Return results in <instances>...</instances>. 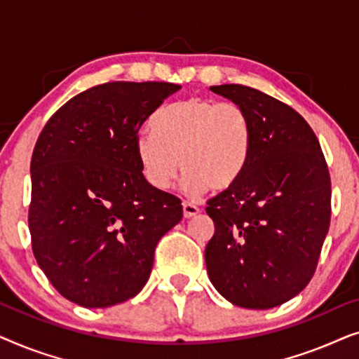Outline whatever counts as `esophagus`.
<instances>
[{
    "label": "esophagus",
    "mask_w": 359,
    "mask_h": 359,
    "mask_svg": "<svg viewBox=\"0 0 359 359\" xmlns=\"http://www.w3.org/2000/svg\"><path fill=\"white\" fill-rule=\"evenodd\" d=\"M198 212H199L198 205H194L193 203H188V201H184V203H183V214H184L186 219L193 217V215H196Z\"/></svg>",
    "instance_id": "1"
}]
</instances>
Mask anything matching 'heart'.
<instances>
[{"mask_svg": "<svg viewBox=\"0 0 359 359\" xmlns=\"http://www.w3.org/2000/svg\"><path fill=\"white\" fill-rule=\"evenodd\" d=\"M140 135L135 154L147 183L166 189L183 166V189L198 196L227 191L242 180L252 158L253 127L235 102L193 96L165 106Z\"/></svg>", "mask_w": 359, "mask_h": 359, "instance_id": "b5f03b06", "label": "heart"}]
</instances>
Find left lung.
Returning <instances> with one entry per match:
<instances>
[{"instance_id":"left-lung-1","label":"left lung","mask_w":359,"mask_h":359,"mask_svg":"<svg viewBox=\"0 0 359 359\" xmlns=\"http://www.w3.org/2000/svg\"><path fill=\"white\" fill-rule=\"evenodd\" d=\"M210 91L247 111L253 151L242 180L208 201L215 225L204 252L209 279L235 306L273 309L316 273L330 225V175L316 134L292 107L242 85Z\"/></svg>"}]
</instances>
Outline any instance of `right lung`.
<instances>
[{
	"instance_id": "add662e5",
	"label": "right lung",
	"mask_w": 359,
	"mask_h": 359,
	"mask_svg": "<svg viewBox=\"0 0 359 359\" xmlns=\"http://www.w3.org/2000/svg\"><path fill=\"white\" fill-rule=\"evenodd\" d=\"M173 83L114 81L65 102L31 160L32 252L68 301L102 309L137 296L158 240L183 217L173 194L147 183L137 132Z\"/></svg>"
}]
</instances>
